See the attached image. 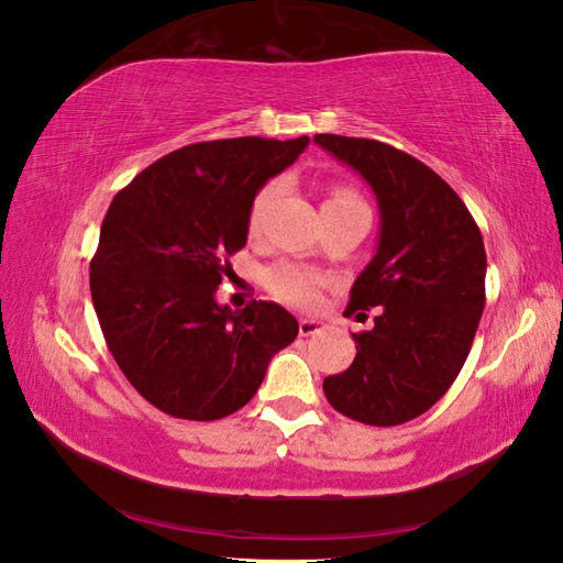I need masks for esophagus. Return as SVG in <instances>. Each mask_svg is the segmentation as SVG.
I'll return each mask as SVG.
<instances>
[{"instance_id": "1", "label": "esophagus", "mask_w": 563, "mask_h": 563, "mask_svg": "<svg viewBox=\"0 0 563 563\" xmlns=\"http://www.w3.org/2000/svg\"><path fill=\"white\" fill-rule=\"evenodd\" d=\"M325 330V322H320V320H312V318H302L300 322H298V332L302 338H310V335H318V332H322Z\"/></svg>"}]
</instances>
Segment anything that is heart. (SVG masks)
<instances>
[{
  "instance_id": "1",
  "label": "heart",
  "mask_w": 563,
  "mask_h": 563,
  "mask_svg": "<svg viewBox=\"0 0 563 563\" xmlns=\"http://www.w3.org/2000/svg\"><path fill=\"white\" fill-rule=\"evenodd\" d=\"M280 188H283L280 180H271V184H265L258 194H255L251 203V213H247V233L251 235L261 233L263 218L268 213L271 203L278 198ZM352 206H365V201L357 196V190H352L347 186H335L328 194L325 203H322V211H325V208H352ZM263 285L268 288L273 298H278L280 302L295 305V308H310V305L318 302L322 278L318 273L300 268V265L278 263L265 271Z\"/></svg>"
}]
</instances>
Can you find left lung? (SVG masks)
<instances>
[{"instance_id":"8db88e82","label":"left lung","mask_w":563,"mask_h":563,"mask_svg":"<svg viewBox=\"0 0 563 563\" xmlns=\"http://www.w3.org/2000/svg\"><path fill=\"white\" fill-rule=\"evenodd\" d=\"M320 144L373 186L375 258L350 290V310L377 308L355 332L357 355L322 383L355 422L395 427L427 412L460 375L484 312L487 253L479 225L452 186L383 141L318 133Z\"/></svg>"}]
</instances>
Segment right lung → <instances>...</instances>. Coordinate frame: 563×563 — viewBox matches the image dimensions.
Returning a JSON list of instances; mask_svg holds the SVG:
<instances>
[{
  "mask_svg": "<svg viewBox=\"0 0 563 563\" xmlns=\"http://www.w3.org/2000/svg\"><path fill=\"white\" fill-rule=\"evenodd\" d=\"M308 136L190 144L121 188L91 258L103 340L136 393L178 419L228 417L247 405L275 352L298 338L280 305L216 302L247 213L265 180L298 158Z\"/></svg>",
  "mask_w": 563,
  "mask_h": 563,
  "instance_id": "add662e5",
  "label": "right lung"
}]
</instances>
